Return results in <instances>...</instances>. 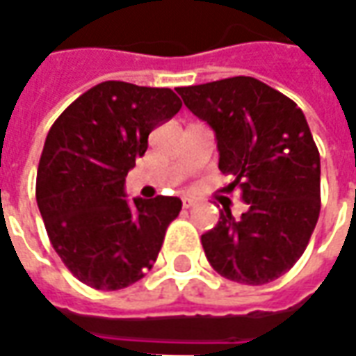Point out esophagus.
I'll return each instance as SVG.
<instances>
[{
	"label": "esophagus",
	"instance_id": "1",
	"mask_svg": "<svg viewBox=\"0 0 356 356\" xmlns=\"http://www.w3.org/2000/svg\"><path fill=\"white\" fill-rule=\"evenodd\" d=\"M195 204H197V201H195L193 197H185V199H183V207H185V209H191V207H195Z\"/></svg>",
	"mask_w": 356,
	"mask_h": 356
}]
</instances>
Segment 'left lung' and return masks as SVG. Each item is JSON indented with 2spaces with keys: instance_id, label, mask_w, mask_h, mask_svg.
Listing matches in <instances>:
<instances>
[{
  "instance_id": "obj_1",
  "label": "left lung",
  "mask_w": 356,
  "mask_h": 356,
  "mask_svg": "<svg viewBox=\"0 0 356 356\" xmlns=\"http://www.w3.org/2000/svg\"><path fill=\"white\" fill-rule=\"evenodd\" d=\"M216 136L218 169L248 211H220L201 236L207 260L227 280L262 286L301 258L321 211V163L298 104L252 76L177 88Z\"/></svg>"
}]
</instances>
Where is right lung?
<instances>
[{
    "instance_id": "add662e5",
    "label": "right lung",
    "mask_w": 356,
    "mask_h": 356,
    "mask_svg": "<svg viewBox=\"0 0 356 356\" xmlns=\"http://www.w3.org/2000/svg\"><path fill=\"white\" fill-rule=\"evenodd\" d=\"M171 88L106 80L56 118L37 169V204L51 244L94 289L128 288L154 268L177 197L126 201V175L147 136L181 110Z\"/></svg>"
}]
</instances>
